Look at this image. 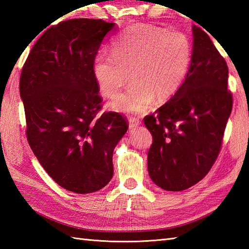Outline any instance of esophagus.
Wrapping results in <instances>:
<instances>
[{"label":"esophagus","mask_w":249,"mask_h":249,"mask_svg":"<svg viewBox=\"0 0 249 249\" xmlns=\"http://www.w3.org/2000/svg\"><path fill=\"white\" fill-rule=\"evenodd\" d=\"M139 125H140V121L138 119H135V118L129 119V129L130 130L136 129Z\"/></svg>","instance_id":"1"}]
</instances>
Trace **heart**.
<instances>
[{"label":"heart","instance_id":"b5f03b06","mask_svg":"<svg viewBox=\"0 0 249 249\" xmlns=\"http://www.w3.org/2000/svg\"><path fill=\"white\" fill-rule=\"evenodd\" d=\"M192 62V45L181 32H168L152 24L129 26L111 46V54H98L93 73L105 96L114 97L128 81L125 93L112 103L113 109L141 113L152 103L170 98L182 86Z\"/></svg>","mask_w":249,"mask_h":249}]
</instances>
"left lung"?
Returning a JSON list of instances; mask_svg holds the SVG:
<instances>
[{"label": "left lung", "mask_w": 249, "mask_h": 249, "mask_svg": "<svg viewBox=\"0 0 249 249\" xmlns=\"http://www.w3.org/2000/svg\"><path fill=\"white\" fill-rule=\"evenodd\" d=\"M193 35L192 62L182 86L144 118L153 136L147 153L150 178L170 192L192 187L208 174L232 110L225 59L203 30L193 26Z\"/></svg>", "instance_id": "8db88e82"}]
</instances>
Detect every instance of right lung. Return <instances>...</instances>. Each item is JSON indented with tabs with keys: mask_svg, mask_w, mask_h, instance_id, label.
Instances as JSON below:
<instances>
[{
	"mask_svg": "<svg viewBox=\"0 0 249 249\" xmlns=\"http://www.w3.org/2000/svg\"><path fill=\"white\" fill-rule=\"evenodd\" d=\"M115 23L71 19L50 26L32 48L20 76L26 137L39 163L70 192L89 194L113 176L124 116L104 112L93 62Z\"/></svg>",
	"mask_w": 249,
	"mask_h": 249,
	"instance_id": "obj_1",
	"label": "right lung"
}]
</instances>
